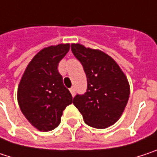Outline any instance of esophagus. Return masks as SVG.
Here are the masks:
<instances>
[{
    "instance_id": "obj_1",
    "label": "esophagus",
    "mask_w": 157,
    "mask_h": 157,
    "mask_svg": "<svg viewBox=\"0 0 157 157\" xmlns=\"http://www.w3.org/2000/svg\"><path fill=\"white\" fill-rule=\"evenodd\" d=\"M69 91H70V93H71L72 97H74V96H75V93H76V91H75V88H69Z\"/></svg>"
}]
</instances>
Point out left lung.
<instances>
[{"label":"left lung","mask_w":157,"mask_h":157,"mask_svg":"<svg viewBox=\"0 0 157 157\" xmlns=\"http://www.w3.org/2000/svg\"><path fill=\"white\" fill-rule=\"evenodd\" d=\"M71 50L82 64L88 82L87 91L77 94L73 104L92 128H106L115 124L129 98L128 78L106 53L80 44H72Z\"/></svg>","instance_id":"left-lung-1"}]
</instances>
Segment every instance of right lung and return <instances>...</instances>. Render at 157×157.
<instances>
[{
	"mask_svg": "<svg viewBox=\"0 0 157 157\" xmlns=\"http://www.w3.org/2000/svg\"><path fill=\"white\" fill-rule=\"evenodd\" d=\"M69 50V44L40 50L29 63L20 82L18 102L21 110L40 131L57 128L63 110L72 103V96L58 70L59 61Z\"/></svg>",
	"mask_w": 157,
	"mask_h": 157,
	"instance_id": "obj_1",
	"label": "right lung"
}]
</instances>
